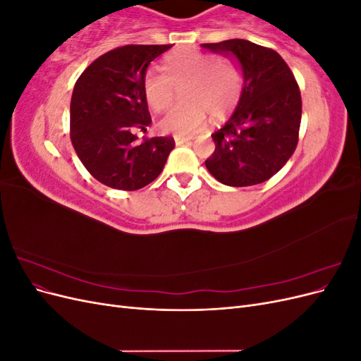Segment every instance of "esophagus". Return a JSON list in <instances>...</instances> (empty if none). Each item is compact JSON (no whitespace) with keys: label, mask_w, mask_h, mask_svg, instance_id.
Returning a JSON list of instances; mask_svg holds the SVG:
<instances>
[{"label":"esophagus","mask_w":361,"mask_h":361,"mask_svg":"<svg viewBox=\"0 0 361 361\" xmlns=\"http://www.w3.org/2000/svg\"><path fill=\"white\" fill-rule=\"evenodd\" d=\"M192 138H185V137H174L176 145H191Z\"/></svg>","instance_id":"1"}]
</instances>
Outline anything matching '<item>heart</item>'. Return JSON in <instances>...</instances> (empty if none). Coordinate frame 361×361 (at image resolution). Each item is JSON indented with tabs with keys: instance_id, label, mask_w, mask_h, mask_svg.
Listing matches in <instances>:
<instances>
[{
	"instance_id": "b5f03b06",
	"label": "heart",
	"mask_w": 361,
	"mask_h": 361,
	"mask_svg": "<svg viewBox=\"0 0 361 361\" xmlns=\"http://www.w3.org/2000/svg\"><path fill=\"white\" fill-rule=\"evenodd\" d=\"M164 71L149 69L143 80L146 101L154 111H166L176 96L173 87L185 84L180 92L185 102L159 122L164 133L192 137L204 129L207 114L224 120L241 99L243 72L232 59L183 48L164 57Z\"/></svg>"
}]
</instances>
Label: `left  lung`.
<instances>
[{
  "label": "left lung",
  "instance_id": "obj_1",
  "mask_svg": "<svg viewBox=\"0 0 361 361\" xmlns=\"http://www.w3.org/2000/svg\"><path fill=\"white\" fill-rule=\"evenodd\" d=\"M235 59L244 75L243 94L232 117L212 134L214 154L204 161L228 187H251L271 179L297 149L301 93L286 61L274 49L244 39L203 43Z\"/></svg>",
  "mask_w": 361,
  "mask_h": 361
}]
</instances>
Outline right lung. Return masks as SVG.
Returning a JSON list of instances; mask_svg holds the SVG:
<instances>
[{"mask_svg": "<svg viewBox=\"0 0 361 361\" xmlns=\"http://www.w3.org/2000/svg\"><path fill=\"white\" fill-rule=\"evenodd\" d=\"M171 45H126L96 59L75 82L71 140L76 155L106 187L135 191L154 182L174 149L171 137L138 141L152 118L143 90L147 66Z\"/></svg>", "mask_w": 361, "mask_h": 361, "instance_id": "right-lung-1", "label": "right lung"}]
</instances>
